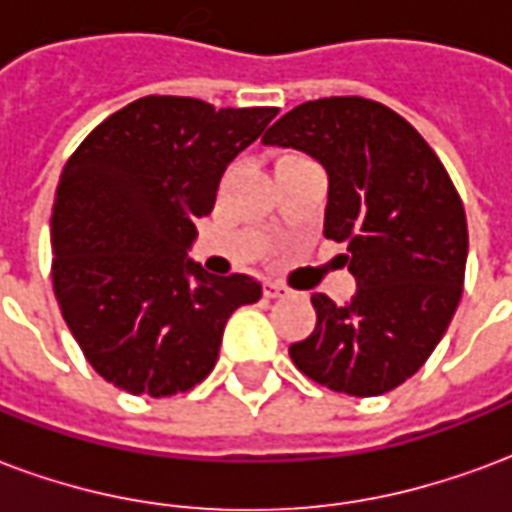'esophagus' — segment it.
<instances>
[{"instance_id": "1", "label": "esophagus", "mask_w": 512, "mask_h": 512, "mask_svg": "<svg viewBox=\"0 0 512 512\" xmlns=\"http://www.w3.org/2000/svg\"><path fill=\"white\" fill-rule=\"evenodd\" d=\"M264 297H270V300H275V297H289V289L278 281H267L264 283Z\"/></svg>"}]
</instances>
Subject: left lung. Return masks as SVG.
<instances>
[{"instance_id": "obj_1", "label": "left lung", "mask_w": 512, "mask_h": 512, "mask_svg": "<svg viewBox=\"0 0 512 512\" xmlns=\"http://www.w3.org/2000/svg\"><path fill=\"white\" fill-rule=\"evenodd\" d=\"M261 141L327 169L324 237L346 242L357 278L349 305L313 294L316 330L289 346L292 363L335 393H390L423 368L464 292L469 231L453 179L401 114L357 95L308 100Z\"/></svg>"}]
</instances>
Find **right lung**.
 <instances>
[{"instance_id": "right-lung-1", "label": "right lung", "mask_w": 512, "mask_h": 512, "mask_svg": "<svg viewBox=\"0 0 512 512\" xmlns=\"http://www.w3.org/2000/svg\"><path fill=\"white\" fill-rule=\"evenodd\" d=\"M278 108H215L147 95L114 111L67 158L51 210V281L87 363L130 395L185 393L218 363L248 275L188 259L223 171Z\"/></svg>"}]
</instances>
